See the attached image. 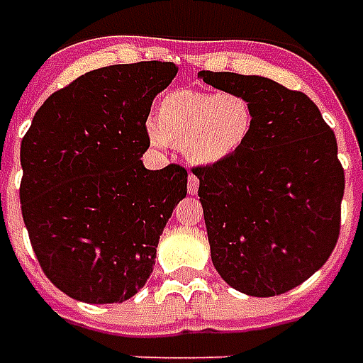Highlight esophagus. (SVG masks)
Listing matches in <instances>:
<instances>
[{
	"label": "esophagus",
	"mask_w": 363,
	"mask_h": 363,
	"mask_svg": "<svg viewBox=\"0 0 363 363\" xmlns=\"http://www.w3.org/2000/svg\"><path fill=\"white\" fill-rule=\"evenodd\" d=\"M187 191L191 195H195L199 191V177L195 176V174H189V176H187Z\"/></svg>",
	"instance_id": "34e87169"
}]
</instances>
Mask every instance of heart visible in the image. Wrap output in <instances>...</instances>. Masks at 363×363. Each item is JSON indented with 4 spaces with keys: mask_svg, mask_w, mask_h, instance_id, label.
<instances>
[{
    "mask_svg": "<svg viewBox=\"0 0 363 363\" xmlns=\"http://www.w3.org/2000/svg\"><path fill=\"white\" fill-rule=\"evenodd\" d=\"M254 127V109L240 94L177 89L164 95L158 119H148L146 136L156 148L172 143L191 164L209 166L238 152Z\"/></svg>",
    "mask_w": 363,
    "mask_h": 363,
    "instance_id": "obj_1",
    "label": "heart"
}]
</instances>
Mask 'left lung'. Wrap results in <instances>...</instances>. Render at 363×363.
<instances>
[{"instance_id":"left-lung-1","label":"left lung","mask_w":363,"mask_h":363,"mask_svg":"<svg viewBox=\"0 0 363 363\" xmlns=\"http://www.w3.org/2000/svg\"><path fill=\"white\" fill-rule=\"evenodd\" d=\"M199 76L244 95L254 109L238 152L194 168L213 266L246 295H281L325 266L340 235L336 136L303 91L235 72Z\"/></svg>"}]
</instances>
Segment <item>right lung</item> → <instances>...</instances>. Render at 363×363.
I'll use <instances>...</instances> for the list:
<instances>
[{
    "label": "right lung",
    "instance_id": "right-lung-1",
    "mask_svg": "<svg viewBox=\"0 0 363 363\" xmlns=\"http://www.w3.org/2000/svg\"><path fill=\"white\" fill-rule=\"evenodd\" d=\"M174 62L115 64L54 91L21 140V213L45 276L84 303H123L152 274L187 169H146L145 125Z\"/></svg>",
    "mask_w": 363,
    "mask_h": 363
}]
</instances>
